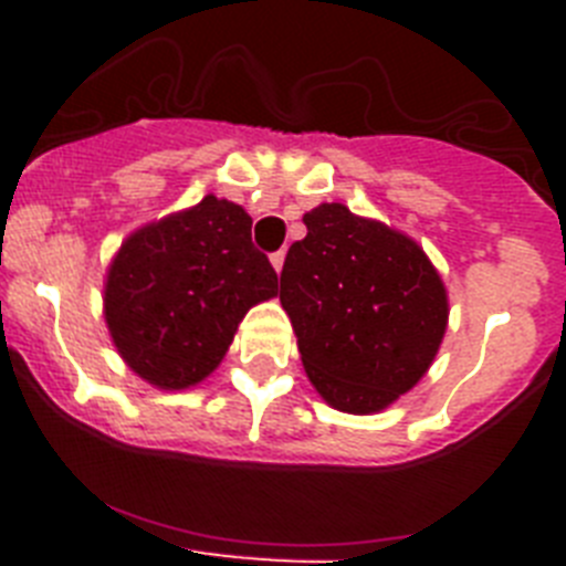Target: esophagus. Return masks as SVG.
Returning a JSON list of instances; mask_svg holds the SVG:
<instances>
[{"label":"esophagus","mask_w":566,"mask_h":566,"mask_svg":"<svg viewBox=\"0 0 566 566\" xmlns=\"http://www.w3.org/2000/svg\"><path fill=\"white\" fill-rule=\"evenodd\" d=\"M283 260H286V252H283V249H280V252H274V254H272V266H274V272H280V269H283Z\"/></svg>","instance_id":"1"}]
</instances>
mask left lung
I'll return each instance as SVG.
<instances>
[{"mask_svg": "<svg viewBox=\"0 0 566 566\" xmlns=\"http://www.w3.org/2000/svg\"><path fill=\"white\" fill-rule=\"evenodd\" d=\"M280 303L308 379L332 408L377 413L424 377L448 328V292L417 240L343 203L303 214Z\"/></svg>", "mask_w": 566, "mask_h": 566, "instance_id": "obj_1", "label": "left lung"}]
</instances>
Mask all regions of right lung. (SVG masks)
I'll list each match as a JSON object with an SVG mask.
<instances>
[{"label": "right lung", "instance_id": "obj_1", "mask_svg": "<svg viewBox=\"0 0 566 566\" xmlns=\"http://www.w3.org/2000/svg\"><path fill=\"white\" fill-rule=\"evenodd\" d=\"M274 294L277 272L254 249L247 209L207 195L124 240L104 283V319L138 377L181 391L221 365L243 314Z\"/></svg>", "mask_w": 566, "mask_h": 566}]
</instances>
